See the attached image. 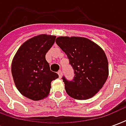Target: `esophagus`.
<instances>
[{
  "mask_svg": "<svg viewBox=\"0 0 126 126\" xmlns=\"http://www.w3.org/2000/svg\"><path fill=\"white\" fill-rule=\"evenodd\" d=\"M58 75H59V78H61V76H62V71H58Z\"/></svg>",
  "mask_w": 126,
  "mask_h": 126,
  "instance_id": "1",
  "label": "esophagus"
}]
</instances>
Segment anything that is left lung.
Segmentation results:
<instances>
[{
	"instance_id": "8db88e82",
	"label": "left lung",
	"mask_w": 126,
	"mask_h": 126,
	"mask_svg": "<svg viewBox=\"0 0 126 126\" xmlns=\"http://www.w3.org/2000/svg\"><path fill=\"white\" fill-rule=\"evenodd\" d=\"M56 43L65 53L74 69V77L62 79L66 93L71 97L85 100L100 90L108 78V61L102 48L89 39L82 37H63Z\"/></svg>"
}]
</instances>
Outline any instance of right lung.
<instances>
[{
    "label": "right lung",
    "instance_id": "right-lung-1",
    "mask_svg": "<svg viewBox=\"0 0 126 126\" xmlns=\"http://www.w3.org/2000/svg\"><path fill=\"white\" fill-rule=\"evenodd\" d=\"M56 37L42 34L25 42L14 57L11 72L15 86L21 94L33 100L47 97L50 83L59 78L50 71L46 54Z\"/></svg>",
    "mask_w": 126,
    "mask_h": 126
}]
</instances>
